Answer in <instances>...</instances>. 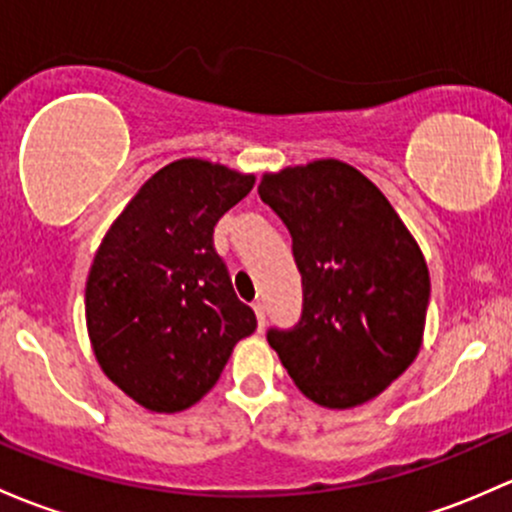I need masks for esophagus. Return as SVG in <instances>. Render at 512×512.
<instances>
[{"label": "esophagus", "mask_w": 512, "mask_h": 512, "mask_svg": "<svg viewBox=\"0 0 512 512\" xmlns=\"http://www.w3.org/2000/svg\"><path fill=\"white\" fill-rule=\"evenodd\" d=\"M252 309H255V316H257V326H260V328H265V304H262V301H255V304H252Z\"/></svg>", "instance_id": "34e87169"}]
</instances>
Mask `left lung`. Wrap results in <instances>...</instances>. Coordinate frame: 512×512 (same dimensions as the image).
I'll return each instance as SVG.
<instances>
[{"instance_id":"8db88e82","label":"left lung","mask_w":512,"mask_h":512,"mask_svg":"<svg viewBox=\"0 0 512 512\" xmlns=\"http://www.w3.org/2000/svg\"><path fill=\"white\" fill-rule=\"evenodd\" d=\"M262 201L292 233L304 311L267 341L316 405L351 410L390 387L424 341L429 270L378 186L338 159L270 171Z\"/></svg>"}]
</instances>
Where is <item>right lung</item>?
<instances>
[{
    "label": "right lung",
    "mask_w": 512,
    "mask_h": 512,
    "mask_svg": "<svg viewBox=\"0 0 512 512\" xmlns=\"http://www.w3.org/2000/svg\"><path fill=\"white\" fill-rule=\"evenodd\" d=\"M255 174L206 159L159 169L102 238L85 282V324L102 373L149 412H181L218 383L255 311L213 247Z\"/></svg>",
    "instance_id": "right-lung-1"
}]
</instances>
